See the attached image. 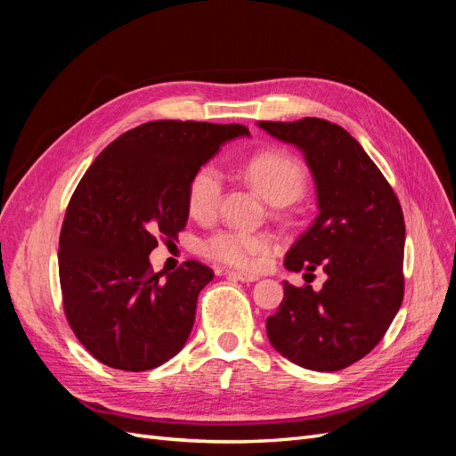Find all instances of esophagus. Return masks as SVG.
<instances>
[{
    "instance_id": "34e87169",
    "label": "esophagus",
    "mask_w": 456,
    "mask_h": 456,
    "mask_svg": "<svg viewBox=\"0 0 456 456\" xmlns=\"http://www.w3.org/2000/svg\"><path fill=\"white\" fill-rule=\"evenodd\" d=\"M226 275H230V278L238 280V281H243V283H253L258 280V275L255 273H243V272H228Z\"/></svg>"
}]
</instances>
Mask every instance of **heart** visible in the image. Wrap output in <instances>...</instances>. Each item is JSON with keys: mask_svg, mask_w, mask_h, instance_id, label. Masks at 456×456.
<instances>
[{"mask_svg": "<svg viewBox=\"0 0 456 456\" xmlns=\"http://www.w3.org/2000/svg\"><path fill=\"white\" fill-rule=\"evenodd\" d=\"M243 175L258 194L272 205H289L297 201L306 186V173L302 165L278 150H268L253 156L243 165ZM223 196V173L215 165H203L191 175L186 191V205L196 220H211ZM268 233H251L241 230H220L205 241V255L236 268H251L256 260L272 249Z\"/></svg>", "mask_w": 456, "mask_h": 456, "instance_id": "b5f03b06", "label": "heart"}]
</instances>
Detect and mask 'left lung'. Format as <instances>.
<instances>
[{
    "instance_id": "8db88e82",
    "label": "left lung",
    "mask_w": 456,
    "mask_h": 456,
    "mask_svg": "<svg viewBox=\"0 0 456 456\" xmlns=\"http://www.w3.org/2000/svg\"><path fill=\"white\" fill-rule=\"evenodd\" d=\"M256 126L298 148L315 184L320 213L283 265L327 273L320 291L283 281L281 305L266 320L270 344L305 369L340 370L377 346L402 306V205L362 144L337 123L305 118Z\"/></svg>"
}]
</instances>
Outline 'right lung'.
Instances as JSON below:
<instances>
[{"label": "right lung", "instance_id": "add662e5", "mask_svg": "<svg viewBox=\"0 0 456 456\" xmlns=\"http://www.w3.org/2000/svg\"><path fill=\"white\" fill-rule=\"evenodd\" d=\"M249 136L232 123L159 119L108 144L68 203L59 243L64 312L101 363L148 370L184 348L213 270L186 260L165 275L150 268L158 238L186 226L191 175L223 144Z\"/></svg>", "mask_w": 456, "mask_h": 456}]
</instances>
